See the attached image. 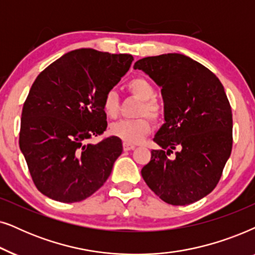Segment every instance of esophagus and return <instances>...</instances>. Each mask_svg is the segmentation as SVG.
I'll list each match as a JSON object with an SVG mask.
<instances>
[{"mask_svg":"<svg viewBox=\"0 0 255 255\" xmlns=\"http://www.w3.org/2000/svg\"><path fill=\"white\" fill-rule=\"evenodd\" d=\"M122 147H124V150L128 151V150H131V149H134L135 145L131 144V143H127V142H124V144H122Z\"/></svg>","mask_w":255,"mask_h":255,"instance_id":"34e87169","label":"esophagus"}]
</instances>
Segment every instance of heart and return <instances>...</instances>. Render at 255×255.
<instances>
[{
  "label": "heart",
  "mask_w": 255,
  "mask_h": 255,
  "mask_svg": "<svg viewBox=\"0 0 255 255\" xmlns=\"http://www.w3.org/2000/svg\"><path fill=\"white\" fill-rule=\"evenodd\" d=\"M127 91L142 101L138 115H147L152 121H159L163 117V106L156 99V90L147 78L136 77L127 83ZM103 111L106 117L114 119L119 113L118 94L114 91L106 93L103 100ZM151 129V124L146 117L134 120H119L110 126V133L127 143H138Z\"/></svg>",
  "instance_id": "b5f03b06"
}]
</instances>
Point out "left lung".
Wrapping results in <instances>:
<instances>
[{
  "instance_id": "left-lung-1",
  "label": "left lung",
  "mask_w": 255,
  "mask_h": 255,
  "mask_svg": "<svg viewBox=\"0 0 255 255\" xmlns=\"http://www.w3.org/2000/svg\"><path fill=\"white\" fill-rule=\"evenodd\" d=\"M134 69L162 87L164 101L165 124L154 137L162 149L151 150L142 177L168 204L199 201L218 184L232 150V111L224 86L204 65L179 53L145 57Z\"/></svg>"
}]
</instances>
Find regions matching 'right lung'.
<instances>
[{"label": "right lung", "instance_id": "1", "mask_svg": "<svg viewBox=\"0 0 255 255\" xmlns=\"http://www.w3.org/2000/svg\"><path fill=\"white\" fill-rule=\"evenodd\" d=\"M131 54L79 49L42 71L23 105L19 148L36 188L62 203L86 199L110 177L119 137L87 143L106 130L103 100L129 70Z\"/></svg>", "mask_w": 255, "mask_h": 255}]
</instances>
